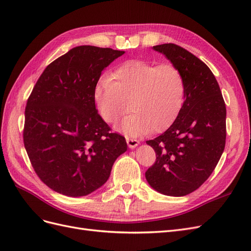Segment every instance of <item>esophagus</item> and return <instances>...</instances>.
<instances>
[{"label":"esophagus","instance_id":"34e87169","mask_svg":"<svg viewBox=\"0 0 251 251\" xmlns=\"http://www.w3.org/2000/svg\"><path fill=\"white\" fill-rule=\"evenodd\" d=\"M126 143H127V146H128V148L130 149H134V148H136L139 144V141L137 140V139H134V138H126Z\"/></svg>","mask_w":251,"mask_h":251}]
</instances>
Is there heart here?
<instances>
[{
    "label": "heart",
    "instance_id": "heart-1",
    "mask_svg": "<svg viewBox=\"0 0 251 251\" xmlns=\"http://www.w3.org/2000/svg\"><path fill=\"white\" fill-rule=\"evenodd\" d=\"M185 96L186 80L177 66L140 59L127 60L111 76H101L93 92L96 110L104 123L116 124L133 112L119 126L131 136L169 128L183 108Z\"/></svg>",
    "mask_w": 251,
    "mask_h": 251
}]
</instances>
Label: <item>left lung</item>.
Wrapping results in <instances>:
<instances>
[{
	"label": "left lung",
	"mask_w": 251,
	"mask_h": 251,
	"mask_svg": "<svg viewBox=\"0 0 251 251\" xmlns=\"http://www.w3.org/2000/svg\"><path fill=\"white\" fill-rule=\"evenodd\" d=\"M184 74L185 101L174 124L148 140L156 153L146 172L149 184L166 196L199 188L214 172L225 148L226 107L214 73L201 59L176 44L153 47Z\"/></svg>",
	"instance_id": "obj_1"
}]
</instances>
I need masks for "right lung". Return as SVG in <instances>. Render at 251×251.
<instances>
[{"instance_id": "right-lung-1", "label": "right lung", "mask_w": 251, "mask_h": 251, "mask_svg": "<svg viewBox=\"0 0 251 251\" xmlns=\"http://www.w3.org/2000/svg\"><path fill=\"white\" fill-rule=\"evenodd\" d=\"M125 51L78 46L47 66L25 109L24 146L39 178L65 196H87L103 185L126 151L98 114L93 92L102 70Z\"/></svg>"}]
</instances>
